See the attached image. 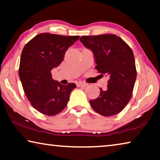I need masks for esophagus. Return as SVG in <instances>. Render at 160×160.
I'll list each match as a JSON object with an SVG mask.
<instances>
[{
    "instance_id": "obj_1",
    "label": "esophagus",
    "mask_w": 160,
    "mask_h": 160,
    "mask_svg": "<svg viewBox=\"0 0 160 160\" xmlns=\"http://www.w3.org/2000/svg\"><path fill=\"white\" fill-rule=\"evenodd\" d=\"M88 84L87 83H85V82H78L77 83V87H87Z\"/></svg>"
}]
</instances>
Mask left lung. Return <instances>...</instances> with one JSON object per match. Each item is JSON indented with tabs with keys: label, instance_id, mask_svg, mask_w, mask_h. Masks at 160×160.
Returning <instances> with one entry per match:
<instances>
[{
	"label": "left lung",
	"instance_id": "left-lung-1",
	"mask_svg": "<svg viewBox=\"0 0 160 160\" xmlns=\"http://www.w3.org/2000/svg\"><path fill=\"white\" fill-rule=\"evenodd\" d=\"M84 46L92 50L99 72L110 77L108 88H100V96L90 100L93 110L109 117L120 112L132 95L137 70L133 52L130 47L113 34L80 38Z\"/></svg>",
	"mask_w": 160,
	"mask_h": 160
}]
</instances>
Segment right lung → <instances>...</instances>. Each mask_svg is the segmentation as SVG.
<instances>
[{
    "label": "right lung",
    "mask_w": 160,
    "mask_h": 160,
    "mask_svg": "<svg viewBox=\"0 0 160 160\" xmlns=\"http://www.w3.org/2000/svg\"><path fill=\"white\" fill-rule=\"evenodd\" d=\"M78 39V35L45 32L35 36L22 49L18 71L22 88L32 107L43 115L62 112L76 88L75 83L62 85L53 80L51 70L62 62L68 48Z\"/></svg>",
    "instance_id": "1"
}]
</instances>
